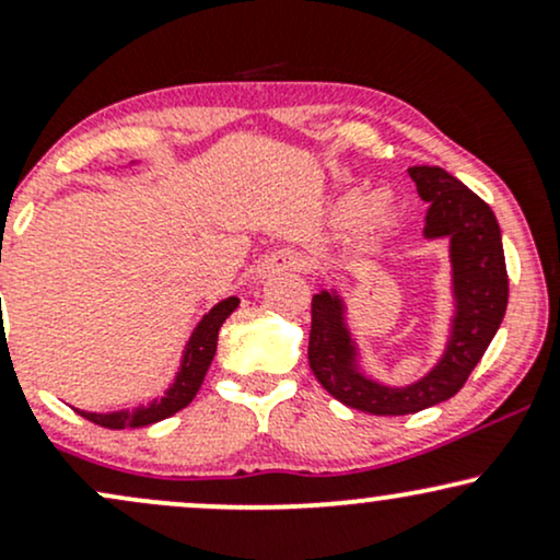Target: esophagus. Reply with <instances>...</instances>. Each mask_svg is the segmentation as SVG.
Returning a JSON list of instances; mask_svg holds the SVG:
<instances>
[{
    "label": "esophagus",
    "mask_w": 560,
    "mask_h": 560,
    "mask_svg": "<svg viewBox=\"0 0 560 560\" xmlns=\"http://www.w3.org/2000/svg\"><path fill=\"white\" fill-rule=\"evenodd\" d=\"M307 268V260L302 258L298 249H279L271 258H266L260 271L262 273H302Z\"/></svg>",
    "instance_id": "1"
}]
</instances>
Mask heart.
I'll use <instances>...</instances> for the list:
<instances>
[{"label": "heart", "instance_id": "1", "mask_svg": "<svg viewBox=\"0 0 560 560\" xmlns=\"http://www.w3.org/2000/svg\"><path fill=\"white\" fill-rule=\"evenodd\" d=\"M365 210H369V199H365L363 195H350L342 202L345 218H361ZM371 215H374V218H382L384 215V202H382V199H376L374 208H371Z\"/></svg>", "mask_w": 560, "mask_h": 560}]
</instances>
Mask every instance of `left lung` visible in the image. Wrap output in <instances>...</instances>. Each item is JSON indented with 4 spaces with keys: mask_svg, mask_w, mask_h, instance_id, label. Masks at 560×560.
<instances>
[{
    "mask_svg": "<svg viewBox=\"0 0 560 560\" xmlns=\"http://www.w3.org/2000/svg\"><path fill=\"white\" fill-rule=\"evenodd\" d=\"M419 197L429 202V240L447 236L458 298L453 339L432 374L405 389L382 387L352 369V347L342 324V307L329 292L311 302L307 361L320 387L347 408L374 416H408L450 400L490 347L508 307V271L498 218L485 199L436 165L408 168Z\"/></svg>",
    "mask_w": 560,
    "mask_h": 560,
    "instance_id": "8db88e82",
    "label": "left lung"
}]
</instances>
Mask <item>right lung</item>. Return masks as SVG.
Instances as JSON below:
<instances>
[{
    "instance_id": "right-lung-1",
    "label": "right lung",
    "mask_w": 560,
    "mask_h": 560,
    "mask_svg": "<svg viewBox=\"0 0 560 560\" xmlns=\"http://www.w3.org/2000/svg\"><path fill=\"white\" fill-rule=\"evenodd\" d=\"M236 305H240V300L236 298L218 302L213 311L199 320V326L189 339V347H186L182 374H178L176 384H173L163 400L144 405V408L120 410V413H107V416L83 413V410H79V413L86 421H92V423H96V427H105V429L150 427V423L163 421V419H168V416L178 413V410L186 408V405L195 400L199 387H202V378H205V374H208L210 363H213V355H215L218 329H221L223 320H226L231 313L236 311Z\"/></svg>"
}]
</instances>
